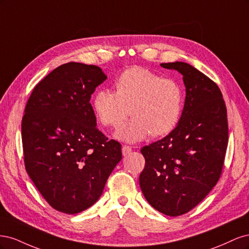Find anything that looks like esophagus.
Returning <instances> with one entry per match:
<instances>
[{
	"label": "esophagus",
	"instance_id": "obj_1",
	"mask_svg": "<svg viewBox=\"0 0 249 249\" xmlns=\"http://www.w3.org/2000/svg\"><path fill=\"white\" fill-rule=\"evenodd\" d=\"M122 150H123V155L126 156V155H129L132 152V147L129 146V145H124Z\"/></svg>",
	"mask_w": 249,
	"mask_h": 249
}]
</instances>
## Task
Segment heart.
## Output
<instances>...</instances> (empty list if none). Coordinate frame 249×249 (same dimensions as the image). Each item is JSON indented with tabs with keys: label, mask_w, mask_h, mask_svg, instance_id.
<instances>
[{
	"label": "heart",
	"mask_w": 249,
	"mask_h": 249,
	"mask_svg": "<svg viewBox=\"0 0 249 249\" xmlns=\"http://www.w3.org/2000/svg\"><path fill=\"white\" fill-rule=\"evenodd\" d=\"M114 86L116 92L96 91L92 106L99 122L114 129L131 113L133 118L118 131V139L137 142L149 135L161 137L178 126L184 109V91L177 81L136 66L120 74Z\"/></svg>",
	"instance_id": "b5f03b06"
}]
</instances>
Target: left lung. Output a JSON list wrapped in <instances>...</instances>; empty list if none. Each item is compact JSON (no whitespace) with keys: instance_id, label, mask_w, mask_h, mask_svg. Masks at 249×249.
Listing matches in <instances>:
<instances>
[{"instance_id":"8db88e82","label":"left lung","mask_w":249,"mask_h":249,"mask_svg":"<svg viewBox=\"0 0 249 249\" xmlns=\"http://www.w3.org/2000/svg\"><path fill=\"white\" fill-rule=\"evenodd\" d=\"M183 74L185 105L178 126L143 146L145 166L139 177L149 205L168 216L188 213L219 179L229 141L222 93L206 74L185 62L162 63Z\"/></svg>"}]
</instances>
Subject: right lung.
Instances as JSON below:
<instances>
[{
	"instance_id": "right-lung-1",
	"label": "right lung",
	"mask_w": 249,
	"mask_h": 249,
	"mask_svg": "<svg viewBox=\"0 0 249 249\" xmlns=\"http://www.w3.org/2000/svg\"><path fill=\"white\" fill-rule=\"evenodd\" d=\"M107 79L99 66L70 62L37 84L21 120L25 167L49 205L77 214L101 197L122 144L96 127L90 104Z\"/></svg>"
}]
</instances>
